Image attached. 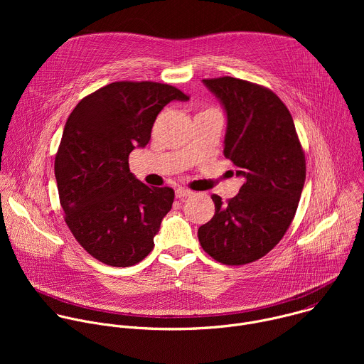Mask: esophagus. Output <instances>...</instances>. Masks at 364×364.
I'll list each match as a JSON object with an SVG mask.
<instances>
[{"mask_svg": "<svg viewBox=\"0 0 364 364\" xmlns=\"http://www.w3.org/2000/svg\"><path fill=\"white\" fill-rule=\"evenodd\" d=\"M191 194H193L191 190H187V188H183V187L176 190V197H178V198H186V197H190Z\"/></svg>", "mask_w": 364, "mask_h": 364, "instance_id": "obj_1", "label": "esophagus"}]
</instances>
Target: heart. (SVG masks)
Instances as JSON below:
<instances>
[{"label": "heart", "instance_id": "b5f03b06", "mask_svg": "<svg viewBox=\"0 0 364 364\" xmlns=\"http://www.w3.org/2000/svg\"><path fill=\"white\" fill-rule=\"evenodd\" d=\"M207 111H215V108H203L198 114H201V112H207Z\"/></svg>", "mask_w": 364, "mask_h": 364}]
</instances>
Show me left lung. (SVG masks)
Instances as JSON below:
<instances>
[{"instance_id":"obj_1","label":"left lung","mask_w":364,"mask_h":364,"mask_svg":"<svg viewBox=\"0 0 364 364\" xmlns=\"http://www.w3.org/2000/svg\"><path fill=\"white\" fill-rule=\"evenodd\" d=\"M228 114L223 154L245 178L198 228L203 250L223 265L250 264L271 252L291 226L305 181V154L285 103L268 87L230 76L203 79Z\"/></svg>"}]
</instances>
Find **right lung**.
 I'll use <instances>...</instances> for the list:
<instances>
[{
	"instance_id": "obj_1",
	"label": "right lung",
	"mask_w": 364,
	"mask_h": 364,
	"mask_svg": "<svg viewBox=\"0 0 364 364\" xmlns=\"http://www.w3.org/2000/svg\"><path fill=\"white\" fill-rule=\"evenodd\" d=\"M188 96L159 82H114L85 96L69 115L55 159L65 222L99 262L125 268L154 247L174 190L152 187L129 171L135 146H145L155 118Z\"/></svg>"
}]
</instances>
